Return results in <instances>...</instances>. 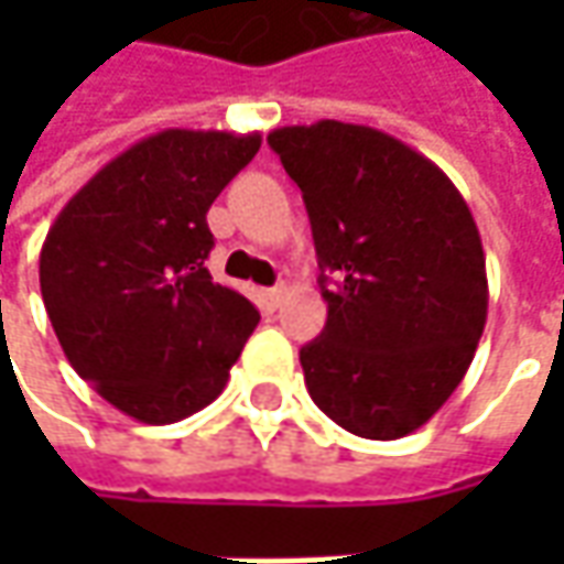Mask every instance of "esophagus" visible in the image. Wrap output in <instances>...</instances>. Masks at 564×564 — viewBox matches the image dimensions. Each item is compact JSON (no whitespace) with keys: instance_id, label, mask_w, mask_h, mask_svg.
I'll return each mask as SVG.
<instances>
[{"instance_id":"obj_1","label":"esophagus","mask_w":564,"mask_h":564,"mask_svg":"<svg viewBox=\"0 0 564 564\" xmlns=\"http://www.w3.org/2000/svg\"><path fill=\"white\" fill-rule=\"evenodd\" d=\"M263 304L270 307V311H275L279 304H282V297H285V289L282 285H275V289H263Z\"/></svg>"}]
</instances>
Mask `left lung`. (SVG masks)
Returning a JSON list of instances; mask_svg holds the SVG:
<instances>
[{
	"label": "left lung",
	"instance_id": "obj_1",
	"mask_svg": "<svg viewBox=\"0 0 564 564\" xmlns=\"http://www.w3.org/2000/svg\"><path fill=\"white\" fill-rule=\"evenodd\" d=\"M314 228L326 329L301 348L316 408L401 440L465 379L487 326V257L465 197L399 138L323 119L270 131Z\"/></svg>",
	"mask_w": 564,
	"mask_h": 564
}]
</instances>
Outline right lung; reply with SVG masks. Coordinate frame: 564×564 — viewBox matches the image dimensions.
Segmentation results:
<instances>
[{"label":"right lung","mask_w":564,"mask_h":564,"mask_svg":"<svg viewBox=\"0 0 564 564\" xmlns=\"http://www.w3.org/2000/svg\"><path fill=\"white\" fill-rule=\"evenodd\" d=\"M257 150V131L165 128L102 165L43 241L40 292L65 358L134 421L206 408L260 323L204 267L206 213Z\"/></svg>","instance_id":"obj_1"}]
</instances>
